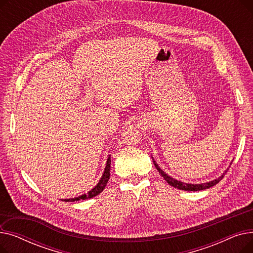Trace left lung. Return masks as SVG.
Listing matches in <instances>:
<instances>
[{"instance_id":"left-lung-1","label":"left lung","mask_w":253,"mask_h":253,"mask_svg":"<svg viewBox=\"0 0 253 253\" xmlns=\"http://www.w3.org/2000/svg\"><path fill=\"white\" fill-rule=\"evenodd\" d=\"M153 158V157H152ZM154 162V165H155V167L157 168V170L159 171V173H160L162 176H163V178L171 185V187H173V188H176V189H178V190H182V191H193V192H196V191H202V190H206V189H209V188H211V187H213V185H215L216 183H218L221 179H222V177L224 176V174H225V172L227 171H224V173L220 176V177H218V178H216V179H214V180H211V181H209V182H204V183H199V184H193V183H185V182H182V181H179V180H177V179H174V178H172L171 176H169V175H167L165 172L159 167V165L155 162V161H153Z\"/></svg>"}]
</instances>
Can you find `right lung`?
Masks as SVG:
<instances>
[{
	"label": "right lung",
	"mask_w": 253,
	"mask_h": 253,
	"mask_svg": "<svg viewBox=\"0 0 253 253\" xmlns=\"http://www.w3.org/2000/svg\"><path fill=\"white\" fill-rule=\"evenodd\" d=\"M110 175H111V155L108 158V161H106V165L103 171V174L100 178V180L98 181V183L95 185L94 188H93L91 191H89L87 194H84L82 196H79L77 198H73V199H65V202H75V201H79V200H86V199H90L97 196L98 194H100L104 188L106 183H108L109 179H110Z\"/></svg>",
	"instance_id": "obj_1"
}]
</instances>
